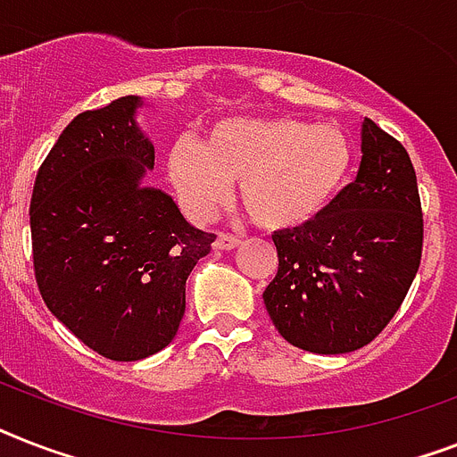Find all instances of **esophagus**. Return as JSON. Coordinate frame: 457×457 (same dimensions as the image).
Listing matches in <instances>:
<instances>
[{"label":"esophagus","mask_w":457,"mask_h":457,"mask_svg":"<svg viewBox=\"0 0 457 457\" xmlns=\"http://www.w3.org/2000/svg\"><path fill=\"white\" fill-rule=\"evenodd\" d=\"M237 244H239V237L237 235H229V232H218L213 246L218 251H225V249H235Z\"/></svg>","instance_id":"34e87169"}]
</instances>
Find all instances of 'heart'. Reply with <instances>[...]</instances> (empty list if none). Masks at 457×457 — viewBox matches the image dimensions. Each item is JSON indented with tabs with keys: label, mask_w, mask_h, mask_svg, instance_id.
<instances>
[{
	"label": "heart",
	"mask_w": 457,
	"mask_h": 457,
	"mask_svg": "<svg viewBox=\"0 0 457 457\" xmlns=\"http://www.w3.org/2000/svg\"><path fill=\"white\" fill-rule=\"evenodd\" d=\"M353 142L337 125L292 116L222 118L204 142L179 137L165 168L179 201L194 215L225 204L229 182L256 225L294 229L318 218L346 182Z\"/></svg>",
	"instance_id": "b5f03b06"
}]
</instances>
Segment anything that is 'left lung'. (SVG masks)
I'll return each instance as SVG.
<instances>
[{
	"label": "left lung",
	"mask_w": 457,
	"mask_h": 457,
	"mask_svg": "<svg viewBox=\"0 0 457 457\" xmlns=\"http://www.w3.org/2000/svg\"><path fill=\"white\" fill-rule=\"evenodd\" d=\"M272 242L279 265L263 301L275 329L311 353L368 346L422 261L425 220L405 146L365 118L358 178L318 218Z\"/></svg>",
	"instance_id": "1"
}]
</instances>
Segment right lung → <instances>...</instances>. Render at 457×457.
<instances>
[{"mask_svg": "<svg viewBox=\"0 0 457 457\" xmlns=\"http://www.w3.org/2000/svg\"><path fill=\"white\" fill-rule=\"evenodd\" d=\"M137 96L75 116L46 154L30 199L32 265L46 308L109 361L172 341L185 285L215 235L192 228L161 189L139 187L154 145Z\"/></svg>", "mask_w": 457, "mask_h": 457, "instance_id": "right-lung-1", "label": "right lung"}]
</instances>
